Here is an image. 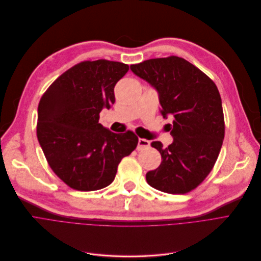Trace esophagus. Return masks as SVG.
<instances>
[{
  "instance_id": "esophagus-1",
  "label": "esophagus",
  "mask_w": 261,
  "mask_h": 261,
  "mask_svg": "<svg viewBox=\"0 0 261 261\" xmlns=\"http://www.w3.org/2000/svg\"><path fill=\"white\" fill-rule=\"evenodd\" d=\"M150 146V142L145 140V138H138V144H137V150H143Z\"/></svg>"
}]
</instances>
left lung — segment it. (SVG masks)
<instances>
[{"label": "left lung", "instance_id": "left-lung-1", "mask_svg": "<svg viewBox=\"0 0 261 261\" xmlns=\"http://www.w3.org/2000/svg\"><path fill=\"white\" fill-rule=\"evenodd\" d=\"M134 74L158 90L162 114L174 116L170 134L173 143L151 146L162 155L158 169L146 174L154 189L186 194L209 175L224 137L221 97L215 83L182 58L151 59L130 66Z\"/></svg>", "mask_w": 261, "mask_h": 261}]
</instances>
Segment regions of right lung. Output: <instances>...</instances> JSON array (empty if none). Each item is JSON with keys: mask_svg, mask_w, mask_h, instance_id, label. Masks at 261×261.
Listing matches in <instances>:
<instances>
[{"mask_svg": "<svg viewBox=\"0 0 261 261\" xmlns=\"http://www.w3.org/2000/svg\"><path fill=\"white\" fill-rule=\"evenodd\" d=\"M129 70L124 63L85 61L52 83L38 107L37 135L57 176L77 191L109 186L117 166L131 154L138 137L114 133L99 123V112L115 101L114 87Z\"/></svg>", "mask_w": 261, "mask_h": 261, "instance_id": "obj_1", "label": "right lung"}]
</instances>
